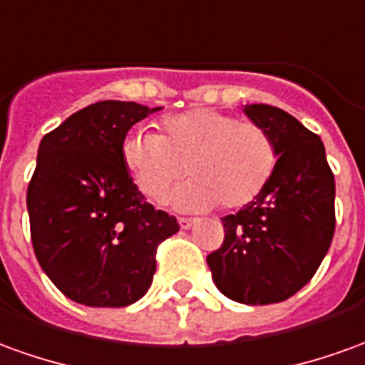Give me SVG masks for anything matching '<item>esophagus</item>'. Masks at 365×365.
Instances as JSON below:
<instances>
[{
    "instance_id": "esophagus-1",
    "label": "esophagus",
    "mask_w": 365,
    "mask_h": 365,
    "mask_svg": "<svg viewBox=\"0 0 365 365\" xmlns=\"http://www.w3.org/2000/svg\"><path fill=\"white\" fill-rule=\"evenodd\" d=\"M178 223L182 229H190L191 225H195V219H190V217H180L178 219Z\"/></svg>"
}]
</instances>
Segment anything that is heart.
I'll return each mask as SVG.
<instances>
[{
	"mask_svg": "<svg viewBox=\"0 0 365 365\" xmlns=\"http://www.w3.org/2000/svg\"><path fill=\"white\" fill-rule=\"evenodd\" d=\"M277 146L267 130L225 112L197 108L162 120V136L132 130L122 142V162L134 185L160 201L185 172L190 182L172 193L178 209L243 207L271 182Z\"/></svg>",
	"mask_w": 365,
	"mask_h": 365,
	"instance_id": "b5f03b06",
	"label": "heart"
}]
</instances>
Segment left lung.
Returning <instances> with one entry per match:
<instances>
[{"instance_id": "1", "label": "left lung", "mask_w": 365, "mask_h": 365, "mask_svg": "<svg viewBox=\"0 0 365 365\" xmlns=\"http://www.w3.org/2000/svg\"><path fill=\"white\" fill-rule=\"evenodd\" d=\"M253 124L271 134L277 168L267 187L223 217L225 241L207 257L213 282L241 304H274L314 277L334 237V174L324 144L289 112L245 104Z\"/></svg>"}]
</instances>
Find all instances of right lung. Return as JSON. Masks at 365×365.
I'll return each instance as SVG.
<instances>
[{
  "instance_id": "add662e5",
  "label": "right lung",
  "mask_w": 365,
  "mask_h": 365,
  "mask_svg": "<svg viewBox=\"0 0 365 365\" xmlns=\"http://www.w3.org/2000/svg\"><path fill=\"white\" fill-rule=\"evenodd\" d=\"M158 110L103 101L41 140L27 190L33 251L53 284L78 304L140 300L156 272L158 245L180 231L175 217L148 203L122 162L128 130Z\"/></svg>"
}]
</instances>
